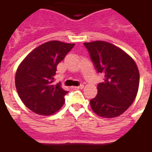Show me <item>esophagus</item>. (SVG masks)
I'll return each mask as SVG.
<instances>
[{
  "mask_svg": "<svg viewBox=\"0 0 152 152\" xmlns=\"http://www.w3.org/2000/svg\"><path fill=\"white\" fill-rule=\"evenodd\" d=\"M83 88H84V85H80V86L75 87V89H82Z\"/></svg>",
  "mask_w": 152,
  "mask_h": 152,
  "instance_id": "obj_1",
  "label": "esophagus"
}]
</instances>
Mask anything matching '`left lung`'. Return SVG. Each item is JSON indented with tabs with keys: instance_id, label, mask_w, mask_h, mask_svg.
<instances>
[{
	"instance_id": "1",
	"label": "left lung",
	"mask_w": 152,
	"mask_h": 152,
	"mask_svg": "<svg viewBox=\"0 0 152 152\" xmlns=\"http://www.w3.org/2000/svg\"><path fill=\"white\" fill-rule=\"evenodd\" d=\"M98 72L104 81L98 85V94L90 100L93 112L103 118L123 114L137 96L139 71L134 60L113 44L102 40L84 43Z\"/></svg>"
}]
</instances>
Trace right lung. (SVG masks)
<instances>
[{
    "instance_id": "add662e5",
    "label": "right lung",
    "mask_w": 152,
    "mask_h": 152,
    "mask_svg": "<svg viewBox=\"0 0 152 152\" xmlns=\"http://www.w3.org/2000/svg\"><path fill=\"white\" fill-rule=\"evenodd\" d=\"M74 45L50 40L34 49L18 65L15 87L22 102L31 112L50 115L63 107L67 91L60 83L53 85V76L58 64Z\"/></svg>"
}]
</instances>
